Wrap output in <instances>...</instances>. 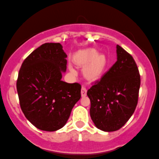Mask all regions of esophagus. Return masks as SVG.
<instances>
[{"label": "esophagus", "instance_id": "1", "mask_svg": "<svg viewBox=\"0 0 159 159\" xmlns=\"http://www.w3.org/2000/svg\"><path fill=\"white\" fill-rule=\"evenodd\" d=\"M86 94H87L86 87H85L84 85H82V87H81V96H82V97H85Z\"/></svg>", "mask_w": 159, "mask_h": 159}]
</instances>
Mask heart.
<instances>
[{"label": "heart", "mask_w": 159, "mask_h": 159, "mask_svg": "<svg viewBox=\"0 0 159 159\" xmlns=\"http://www.w3.org/2000/svg\"><path fill=\"white\" fill-rule=\"evenodd\" d=\"M77 62L82 65H88V72L90 75L97 77L105 69L106 60L105 57L99 55L93 49H89L79 54Z\"/></svg>", "instance_id": "b5f03b06"}]
</instances>
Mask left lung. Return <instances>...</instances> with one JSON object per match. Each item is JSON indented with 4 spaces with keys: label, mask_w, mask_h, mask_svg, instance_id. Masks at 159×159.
<instances>
[{
    "label": "left lung",
    "mask_w": 159,
    "mask_h": 159,
    "mask_svg": "<svg viewBox=\"0 0 159 159\" xmlns=\"http://www.w3.org/2000/svg\"><path fill=\"white\" fill-rule=\"evenodd\" d=\"M140 75L130 53L117 45V61L88 90L90 114L97 128L111 132L128 121L138 102Z\"/></svg>",
    "instance_id": "left-lung-1"
}]
</instances>
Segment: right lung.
I'll return each mask as SVG.
<instances>
[{"label": "right lung", "mask_w": 159, "mask_h": 159, "mask_svg": "<svg viewBox=\"0 0 159 159\" xmlns=\"http://www.w3.org/2000/svg\"><path fill=\"white\" fill-rule=\"evenodd\" d=\"M66 57L60 43H45L26 57L19 71L16 89L21 109L41 130L62 128L81 98L80 84L61 81Z\"/></svg>", "instance_id": "right-lung-1"}]
</instances>
